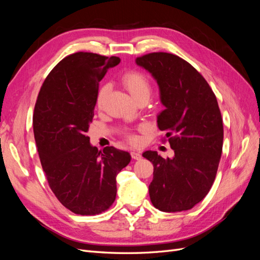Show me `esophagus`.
Masks as SVG:
<instances>
[{"mask_svg":"<svg viewBox=\"0 0 260 260\" xmlns=\"http://www.w3.org/2000/svg\"><path fill=\"white\" fill-rule=\"evenodd\" d=\"M131 157H132L133 159L140 160L141 158H142V154H141V153H138V152H131Z\"/></svg>","mask_w":260,"mask_h":260,"instance_id":"1","label":"esophagus"}]
</instances>
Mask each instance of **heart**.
<instances>
[{
    "label": "heart",
    "instance_id": "obj_1",
    "mask_svg": "<svg viewBox=\"0 0 260 260\" xmlns=\"http://www.w3.org/2000/svg\"><path fill=\"white\" fill-rule=\"evenodd\" d=\"M120 83L127 89V91L131 94V96L137 102L147 101L149 95H151V80H149V78L145 74L139 72V70H128V72L123 73L120 77ZM108 91L109 84L107 83L101 84L98 89L95 103L99 108L103 106ZM125 138L132 144H137L139 142V138L136 135H133V133H128Z\"/></svg>",
    "mask_w": 260,
    "mask_h": 260
}]
</instances>
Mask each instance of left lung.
Instances as JSON below:
<instances>
[{
    "label": "left lung",
    "instance_id": "1",
    "mask_svg": "<svg viewBox=\"0 0 260 260\" xmlns=\"http://www.w3.org/2000/svg\"><path fill=\"white\" fill-rule=\"evenodd\" d=\"M136 61L159 85L166 108L157 123L175 152L174 158L166 159L157 152L143 153L154 166L149 198L161 211L188 210L208 194L222 153L223 124L216 95L205 78L175 54L148 53Z\"/></svg>",
    "mask_w": 260,
    "mask_h": 260
}]
</instances>
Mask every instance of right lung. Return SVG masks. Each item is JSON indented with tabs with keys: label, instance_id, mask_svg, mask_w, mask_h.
I'll list each match as a JSON object with an SVG mask.
<instances>
[{
	"label": "right lung",
	"instance_id": "obj_1",
	"mask_svg": "<svg viewBox=\"0 0 260 260\" xmlns=\"http://www.w3.org/2000/svg\"><path fill=\"white\" fill-rule=\"evenodd\" d=\"M117 56L77 52L45 78L37 98L34 133L52 192L77 215H99L116 199V176L130 162L128 152L91 146L86 136L94 117L99 82Z\"/></svg>",
	"mask_w": 260,
	"mask_h": 260
}]
</instances>
